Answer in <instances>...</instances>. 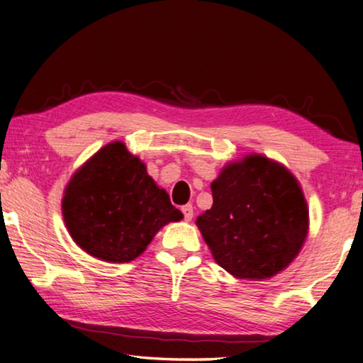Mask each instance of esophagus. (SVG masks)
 <instances>
[{
	"label": "esophagus",
	"mask_w": 363,
	"mask_h": 363,
	"mask_svg": "<svg viewBox=\"0 0 363 363\" xmlns=\"http://www.w3.org/2000/svg\"><path fill=\"white\" fill-rule=\"evenodd\" d=\"M182 214H184V218H186V222H190V220L194 218V206L191 204L182 206Z\"/></svg>",
	"instance_id": "obj_1"
}]
</instances>
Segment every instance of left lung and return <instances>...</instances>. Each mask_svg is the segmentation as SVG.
Here are the masks:
<instances>
[{"label": "left lung", "instance_id": "left-lung-1", "mask_svg": "<svg viewBox=\"0 0 363 363\" xmlns=\"http://www.w3.org/2000/svg\"><path fill=\"white\" fill-rule=\"evenodd\" d=\"M212 208L196 218L217 264L238 279L283 271L303 245L308 208L299 182L280 163L247 155L211 184Z\"/></svg>", "mask_w": 363, "mask_h": 363}]
</instances>
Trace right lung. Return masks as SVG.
Returning <instances> with one entry per match:
<instances>
[{"label":"right lung","instance_id":"add662e5","mask_svg":"<svg viewBox=\"0 0 363 363\" xmlns=\"http://www.w3.org/2000/svg\"><path fill=\"white\" fill-rule=\"evenodd\" d=\"M62 216L77 245L108 262L133 261L163 225L182 218L145 163L119 141L104 146L72 176Z\"/></svg>","mask_w":363,"mask_h":363}]
</instances>
